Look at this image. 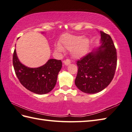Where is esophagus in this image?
<instances>
[{
  "label": "esophagus",
  "mask_w": 132,
  "mask_h": 132,
  "mask_svg": "<svg viewBox=\"0 0 132 132\" xmlns=\"http://www.w3.org/2000/svg\"><path fill=\"white\" fill-rule=\"evenodd\" d=\"M63 63H64V64H65V65H69V64H70L71 61H70V60H69V59H66L65 60H64L63 61Z\"/></svg>",
  "instance_id": "34e87169"
}]
</instances>
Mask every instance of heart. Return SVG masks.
I'll use <instances>...</instances> for the list:
<instances>
[{
    "label": "heart",
    "instance_id": "b5f03b06",
    "mask_svg": "<svg viewBox=\"0 0 132 132\" xmlns=\"http://www.w3.org/2000/svg\"><path fill=\"white\" fill-rule=\"evenodd\" d=\"M62 44L65 49L71 50L74 57H81L87 53L89 47V40L81 36L67 35L62 39ZM59 51H63L62 46L59 45Z\"/></svg>",
    "mask_w": 132,
    "mask_h": 132
}]
</instances>
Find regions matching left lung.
<instances>
[{
	"instance_id": "1",
	"label": "left lung",
	"mask_w": 132,
	"mask_h": 132,
	"mask_svg": "<svg viewBox=\"0 0 132 132\" xmlns=\"http://www.w3.org/2000/svg\"><path fill=\"white\" fill-rule=\"evenodd\" d=\"M101 46L77 61L78 73L75 83L80 91L95 94L111 83L116 72L117 56L110 35L101 31Z\"/></svg>"
}]
</instances>
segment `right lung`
I'll return each instance as SVG.
<instances>
[{"instance_id":"1","label":"right lung","mask_w":132,"mask_h":132,"mask_svg":"<svg viewBox=\"0 0 132 132\" xmlns=\"http://www.w3.org/2000/svg\"><path fill=\"white\" fill-rule=\"evenodd\" d=\"M12 63L20 83L28 90L37 94L48 93L53 89L62 67L60 60L50 59L45 64L38 68H29L19 61L15 49Z\"/></svg>"}]
</instances>
